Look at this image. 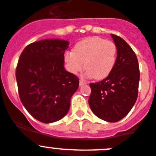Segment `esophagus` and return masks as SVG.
Segmentation results:
<instances>
[{"label": "esophagus", "instance_id": "1", "mask_svg": "<svg viewBox=\"0 0 156 156\" xmlns=\"http://www.w3.org/2000/svg\"><path fill=\"white\" fill-rule=\"evenodd\" d=\"M87 83L85 82V81H84V80H82V79H80V81H79V85L80 86H82V85H86Z\"/></svg>", "mask_w": 156, "mask_h": 156}]
</instances>
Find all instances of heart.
Listing matches in <instances>:
<instances>
[{"label":"heart","mask_w":156,"mask_h":156,"mask_svg":"<svg viewBox=\"0 0 156 156\" xmlns=\"http://www.w3.org/2000/svg\"><path fill=\"white\" fill-rule=\"evenodd\" d=\"M117 47L112 41H105L94 36L80 41L73 51H65L64 60L67 69L72 74H78L85 68L88 75L96 80L108 76L116 62Z\"/></svg>","instance_id":"obj_1"}]
</instances>
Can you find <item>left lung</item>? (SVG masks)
<instances>
[{
  "mask_svg": "<svg viewBox=\"0 0 156 156\" xmlns=\"http://www.w3.org/2000/svg\"><path fill=\"white\" fill-rule=\"evenodd\" d=\"M111 35L117 47L115 65L105 79L90 84L88 103L97 117L116 122L127 115L137 100L140 72L132 48L119 36Z\"/></svg>",
  "mask_w": 156,
  "mask_h": 156,
  "instance_id": "left-lung-1",
  "label": "left lung"
}]
</instances>
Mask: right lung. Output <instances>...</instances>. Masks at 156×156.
Returning a JSON list of instances; mask_svg holds the SVG:
<instances>
[{"label":"right lung","instance_id":"right-lung-1","mask_svg":"<svg viewBox=\"0 0 156 156\" xmlns=\"http://www.w3.org/2000/svg\"><path fill=\"white\" fill-rule=\"evenodd\" d=\"M69 42L44 39L28 44L20 55L16 80L27 111L44 123L62 119L68 113L79 79L64 67Z\"/></svg>","mask_w":156,"mask_h":156}]
</instances>
